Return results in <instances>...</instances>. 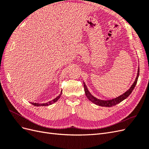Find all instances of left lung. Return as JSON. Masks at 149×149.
Returning <instances> with one entry per match:
<instances>
[{
    "label": "left lung",
    "instance_id": "1",
    "mask_svg": "<svg viewBox=\"0 0 149 149\" xmlns=\"http://www.w3.org/2000/svg\"><path fill=\"white\" fill-rule=\"evenodd\" d=\"M139 69L138 70V73H137V77L135 79V81L134 82L133 84L131 86V87L129 89H128L127 91H126L125 93H124L123 94H122L120 96L116 97L114 99H112V100H99V99L96 98L95 97H94L92 94L89 93V91H88V89L86 87V86L85 84V83L83 82L84 84V92L86 94V96L88 97V100L89 101H91L92 102L94 103L95 104L98 105L100 106H103V107H112L116 106L118 104L120 103V102L123 101V100H125L127 98L131 93L132 92V91L134 90L135 86L137 83V80H138V78H139Z\"/></svg>",
    "mask_w": 149,
    "mask_h": 149
}]
</instances>
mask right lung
<instances>
[{
	"label": "right lung",
	"instance_id": "1",
	"mask_svg": "<svg viewBox=\"0 0 149 149\" xmlns=\"http://www.w3.org/2000/svg\"><path fill=\"white\" fill-rule=\"evenodd\" d=\"M61 94H62V91H61V93H60V94L59 96H57L55 99H54V100H52L50 101H49V102H48L47 103H45V104H39V103H34V102H30V103L31 104L34 105L35 106H47L51 105V104H52L55 103V102H56L58 100H59L61 95Z\"/></svg>",
	"mask_w": 149,
	"mask_h": 149
}]
</instances>
